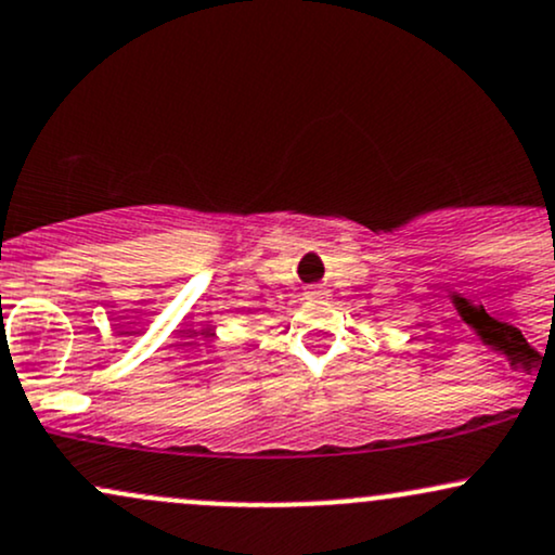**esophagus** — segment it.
Returning a JSON list of instances; mask_svg holds the SVG:
<instances>
[{"label":"esophagus","instance_id":"obj_1","mask_svg":"<svg viewBox=\"0 0 555 555\" xmlns=\"http://www.w3.org/2000/svg\"><path fill=\"white\" fill-rule=\"evenodd\" d=\"M305 295H308V297H323V295H326V289H323V286H308V292H305Z\"/></svg>","mask_w":555,"mask_h":555}]
</instances>
